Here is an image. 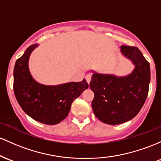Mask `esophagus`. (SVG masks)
I'll return each mask as SVG.
<instances>
[{
	"label": "esophagus",
	"mask_w": 161,
	"mask_h": 161,
	"mask_svg": "<svg viewBox=\"0 0 161 161\" xmlns=\"http://www.w3.org/2000/svg\"><path fill=\"white\" fill-rule=\"evenodd\" d=\"M85 79L86 80V82L89 84V83L90 82V80H91V75H90V74H88V75H86L85 76Z\"/></svg>",
	"instance_id": "obj_1"
}]
</instances>
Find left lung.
<instances>
[{
	"label": "left lung",
	"instance_id": "8db88e82",
	"mask_svg": "<svg viewBox=\"0 0 161 161\" xmlns=\"http://www.w3.org/2000/svg\"><path fill=\"white\" fill-rule=\"evenodd\" d=\"M121 52L135 68L131 75L116 77L94 73L90 87L94 93L92 108L101 122L119 125L136 116L147 99L151 80L148 61L137 47L122 46Z\"/></svg>",
	"mask_w": 161,
	"mask_h": 161
}]
</instances>
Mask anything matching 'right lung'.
Masks as SVG:
<instances>
[{"label": "right lung", "instance_id": "obj_1", "mask_svg": "<svg viewBox=\"0 0 161 161\" xmlns=\"http://www.w3.org/2000/svg\"><path fill=\"white\" fill-rule=\"evenodd\" d=\"M33 44L16 61L14 71V91L18 103L32 119L46 125H56L68 116L73 101L88 85L85 79L57 86L40 84L32 77L28 61Z\"/></svg>", "mask_w": 161, "mask_h": 161}]
</instances>
